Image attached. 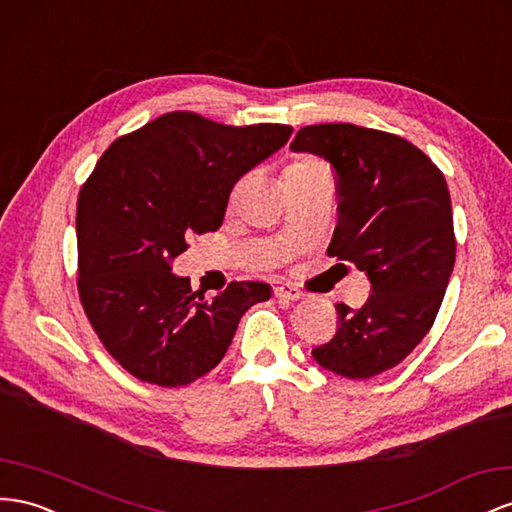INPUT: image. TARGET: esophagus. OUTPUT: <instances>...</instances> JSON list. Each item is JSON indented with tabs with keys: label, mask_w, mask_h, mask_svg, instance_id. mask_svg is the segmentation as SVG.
I'll return each instance as SVG.
<instances>
[{
	"label": "esophagus",
	"mask_w": 512,
	"mask_h": 512,
	"mask_svg": "<svg viewBox=\"0 0 512 512\" xmlns=\"http://www.w3.org/2000/svg\"><path fill=\"white\" fill-rule=\"evenodd\" d=\"M273 295L278 297V299H284V301H299V299H303V293H301V290H299L297 286H293V284H280V286H275Z\"/></svg>",
	"instance_id": "34e87169"
}]
</instances>
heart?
Masks as SVG:
<instances>
[{"mask_svg": "<svg viewBox=\"0 0 512 512\" xmlns=\"http://www.w3.org/2000/svg\"><path fill=\"white\" fill-rule=\"evenodd\" d=\"M319 176H329L327 165L323 161H319V159L303 155V157H297L284 170V183L306 181V178H319Z\"/></svg>", "mask_w": 512, "mask_h": 512, "instance_id": "1", "label": "heart"}]
</instances>
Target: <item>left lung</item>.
I'll list each match as a JSON object with an SVG mask.
<instances>
[{
  "label": "left lung",
  "mask_w": 512,
  "mask_h": 512,
  "mask_svg": "<svg viewBox=\"0 0 512 512\" xmlns=\"http://www.w3.org/2000/svg\"><path fill=\"white\" fill-rule=\"evenodd\" d=\"M290 150L334 165L340 217L327 254L372 286L359 310L338 303L336 336L312 355L340 377L381 375L418 347L444 301L457 256L446 178L403 137L349 122L303 127Z\"/></svg>",
  "instance_id": "1"
}]
</instances>
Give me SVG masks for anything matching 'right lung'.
<instances>
[{"label": "right lung", "instance_id": "add662e5", "mask_svg": "<svg viewBox=\"0 0 512 512\" xmlns=\"http://www.w3.org/2000/svg\"><path fill=\"white\" fill-rule=\"evenodd\" d=\"M290 133L172 112L118 137L96 163L77 200V288L96 336L133 377L161 388L200 379L222 362L241 316L271 297L265 282H230L204 299L172 260L191 234L222 226L234 183Z\"/></svg>", "mask_w": 512, "mask_h": 512}]
</instances>
